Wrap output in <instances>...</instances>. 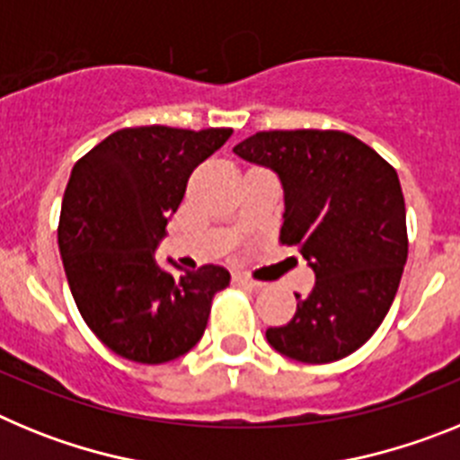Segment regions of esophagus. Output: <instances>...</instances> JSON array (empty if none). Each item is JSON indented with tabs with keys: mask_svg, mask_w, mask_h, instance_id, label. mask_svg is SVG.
<instances>
[{
	"mask_svg": "<svg viewBox=\"0 0 460 460\" xmlns=\"http://www.w3.org/2000/svg\"><path fill=\"white\" fill-rule=\"evenodd\" d=\"M233 280L237 283V286L249 288V290H260V288H262V283H260V280L251 279V276H246V274H234Z\"/></svg>",
	"mask_w": 460,
	"mask_h": 460,
	"instance_id": "esophagus-1",
	"label": "esophagus"
}]
</instances>
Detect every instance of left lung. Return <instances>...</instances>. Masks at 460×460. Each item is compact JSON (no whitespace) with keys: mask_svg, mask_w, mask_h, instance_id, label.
Returning a JSON list of instances; mask_svg holds the SVG:
<instances>
[{"mask_svg":"<svg viewBox=\"0 0 460 460\" xmlns=\"http://www.w3.org/2000/svg\"><path fill=\"white\" fill-rule=\"evenodd\" d=\"M233 152L279 174L280 242L296 246L315 271L311 295H295V318L267 329V341L304 364L352 355L387 315L408 260L396 170L343 131H260Z\"/></svg>","mask_w":460,"mask_h":460,"instance_id":"obj_1","label":"left lung"}]
</instances>
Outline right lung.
Here are the masks:
<instances>
[{
	"instance_id": "add662e5",
	"label": "right lung",
	"mask_w": 460,
	"mask_h": 460,
	"mask_svg": "<svg viewBox=\"0 0 460 460\" xmlns=\"http://www.w3.org/2000/svg\"><path fill=\"white\" fill-rule=\"evenodd\" d=\"M233 128H121L73 165L57 227L80 315L115 355L165 364L202 339L211 299L230 283L218 265L172 276L154 258L189 177Z\"/></svg>"
}]
</instances>
